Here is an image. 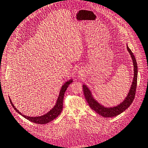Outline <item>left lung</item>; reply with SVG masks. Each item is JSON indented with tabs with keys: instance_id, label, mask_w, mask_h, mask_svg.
<instances>
[{
	"instance_id": "1",
	"label": "left lung",
	"mask_w": 148,
	"mask_h": 148,
	"mask_svg": "<svg viewBox=\"0 0 148 148\" xmlns=\"http://www.w3.org/2000/svg\"><path fill=\"white\" fill-rule=\"evenodd\" d=\"M127 49H128L130 55H131L133 63H134V76L130 90L128 95H127V97H126L125 100H124L123 103H121L120 105H119L117 106L113 107V108H105V107H104L103 106L101 105L99 103H98L97 101L94 99V97H92V95L91 94V92L89 90L88 87H86V85H83L84 95H85V99L87 101L88 105L92 110H94L95 112H96L97 114H99V115L104 117H112L119 115L124 110H126L132 105L133 101L134 100L137 84V64L134 54H133L132 51L130 50V49L128 46H127Z\"/></svg>"
}]
</instances>
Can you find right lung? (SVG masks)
Here are the masks:
<instances>
[{"mask_svg":"<svg viewBox=\"0 0 148 148\" xmlns=\"http://www.w3.org/2000/svg\"><path fill=\"white\" fill-rule=\"evenodd\" d=\"M72 82V79L69 81V82H66L64 85L62 86V89H61L60 92V95L59 97L58 98L57 102L56 104L55 105V106H54V108H53V109L49 111L47 114H46L45 115H42V116H39V117H28L26 116V115H22L21 113H20L18 110H17L15 107L14 106V105H13L12 102H11V99H10V102L11 103V105L13 106V108L15 110L16 112H17L19 114H20L21 115H22L23 117H25V119H27V120L31 121V122L36 123V124H44L46 123H48L49 122H51L53 120H54V119H56L58 115L61 114V112L62 111L63 109V98H64V94L65 92L66 91V88H68L69 85Z\"/></svg>","mask_w":148,"mask_h":148,"instance_id":"obj_1","label":"right lung"}]
</instances>
